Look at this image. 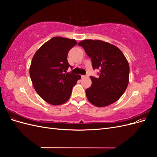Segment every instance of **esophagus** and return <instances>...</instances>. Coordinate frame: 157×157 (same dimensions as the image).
<instances>
[{
	"label": "esophagus",
	"mask_w": 157,
	"mask_h": 157,
	"mask_svg": "<svg viewBox=\"0 0 157 157\" xmlns=\"http://www.w3.org/2000/svg\"><path fill=\"white\" fill-rule=\"evenodd\" d=\"M81 77L83 78H86V75H82L81 76Z\"/></svg>",
	"instance_id": "esophagus-1"
}]
</instances>
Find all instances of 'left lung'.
<instances>
[{"label":"left lung","mask_w":157,"mask_h":157,"mask_svg":"<svg viewBox=\"0 0 157 157\" xmlns=\"http://www.w3.org/2000/svg\"><path fill=\"white\" fill-rule=\"evenodd\" d=\"M82 46L92 59L94 69H99L98 78L91 76L92 86L86 90L88 101L97 107H105L117 101L129 82L130 67L121 50L108 42L84 40Z\"/></svg>","instance_id":"obj_1"}]
</instances>
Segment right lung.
Listing matches in <instances>:
<instances>
[{"instance_id": "add662e5", "label": "right lung", "mask_w": 157, "mask_h": 157, "mask_svg": "<svg viewBox=\"0 0 157 157\" xmlns=\"http://www.w3.org/2000/svg\"><path fill=\"white\" fill-rule=\"evenodd\" d=\"M77 44L74 39L53 37L33 56L29 69L33 86L37 94L52 105L67 101L73 87L81 78L79 75L65 73L71 66L67 61L68 52Z\"/></svg>"}]
</instances>
